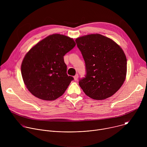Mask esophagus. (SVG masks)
Segmentation results:
<instances>
[{
    "label": "esophagus",
    "instance_id": "1",
    "mask_svg": "<svg viewBox=\"0 0 147 147\" xmlns=\"http://www.w3.org/2000/svg\"><path fill=\"white\" fill-rule=\"evenodd\" d=\"M78 75L77 74H76L74 76V80H76V81H77V80H78Z\"/></svg>",
    "mask_w": 147,
    "mask_h": 147
}]
</instances>
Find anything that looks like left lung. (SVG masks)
Listing matches in <instances>:
<instances>
[{"label": "left lung", "mask_w": 147, "mask_h": 147, "mask_svg": "<svg viewBox=\"0 0 147 147\" xmlns=\"http://www.w3.org/2000/svg\"><path fill=\"white\" fill-rule=\"evenodd\" d=\"M85 60L87 75L79 86L93 99L103 100L114 95L126 78L127 59L122 48L112 39L99 34L76 39Z\"/></svg>", "instance_id": "8db88e82"}]
</instances>
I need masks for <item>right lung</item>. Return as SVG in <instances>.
I'll return each mask as SVG.
<instances>
[{"label":"right lung","mask_w":147,"mask_h":147,"mask_svg":"<svg viewBox=\"0 0 147 147\" xmlns=\"http://www.w3.org/2000/svg\"><path fill=\"white\" fill-rule=\"evenodd\" d=\"M76 46L73 38L50 35L33 46L21 66L24 84L35 97L54 100L63 94L73 77L67 73L63 56Z\"/></svg>","instance_id":"obj_1"}]
</instances>
